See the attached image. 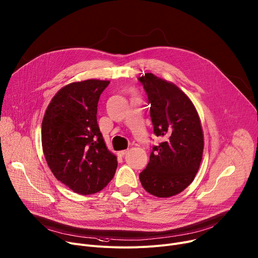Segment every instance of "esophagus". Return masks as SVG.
I'll return each mask as SVG.
<instances>
[{
	"mask_svg": "<svg viewBox=\"0 0 258 258\" xmlns=\"http://www.w3.org/2000/svg\"><path fill=\"white\" fill-rule=\"evenodd\" d=\"M127 151H128L127 149H125V150H120V151H118V152H117V154H118L119 157H123L125 153H127Z\"/></svg>",
	"mask_w": 258,
	"mask_h": 258,
	"instance_id": "obj_1",
	"label": "esophagus"
}]
</instances>
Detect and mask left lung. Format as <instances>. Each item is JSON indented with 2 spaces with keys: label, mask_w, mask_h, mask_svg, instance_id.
I'll use <instances>...</instances> for the list:
<instances>
[{
  "label": "left lung",
  "mask_w": 258,
  "mask_h": 258,
  "mask_svg": "<svg viewBox=\"0 0 258 258\" xmlns=\"http://www.w3.org/2000/svg\"><path fill=\"white\" fill-rule=\"evenodd\" d=\"M139 81L147 93L154 134L163 138L152 147L139 177L146 192L168 198L182 192L198 172L204 147L201 121L192 100L174 83L153 74Z\"/></svg>",
  "instance_id": "1"
}]
</instances>
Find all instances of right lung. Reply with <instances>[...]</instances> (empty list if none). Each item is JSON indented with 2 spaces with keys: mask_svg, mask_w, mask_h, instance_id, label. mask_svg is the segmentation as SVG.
Instances as JSON below:
<instances>
[{
  "mask_svg": "<svg viewBox=\"0 0 258 258\" xmlns=\"http://www.w3.org/2000/svg\"><path fill=\"white\" fill-rule=\"evenodd\" d=\"M109 84L89 79L64 86L42 119V150L50 171L81 195L102 190L117 168V157L108 149L96 119L99 96Z\"/></svg>",
  "mask_w": 258,
  "mask_h": 258,
  "instance_id": "1",
  "label": "right lung"
}]
</instances>
